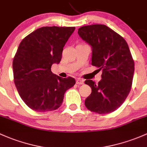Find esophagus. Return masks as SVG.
I'll use <instances>...</instances> for the list:
<instances>
[{
  "mask_svg": "<svg viewBox=\"0 0 147 147\" xmlns=\"http://www.w3.org/2000/svg\"><path fill=\"white\" fill-rule=\"evenodd\" d=\"M83 83H84V81L82 79H80V78H78V79L76 80V84L83 85Z\"/></svg>",
  "mask_w": 147,
  "mask_h": 147,
  "instance_id": "34e87169",
  "label": "esophagus"
}]
</instances>
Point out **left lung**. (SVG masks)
Returning a JSON list of instances; mask_svg holds the SVG:
<instances>
[{"instance_id":"obj_1","label":"left lung","mask_w":147,"mask_h":147,"mask_svg":"<svg viewBox=\"0 0 147 147\" xmlns=\"http://www.w3.org/2000/svg\"><path fill=\"white\" fill-rule=\"evenodd\" d=\"M78 34L92 47V65L102 70V80L97 84L91 80L85 81L92 88L85 105L99 114L111 113L122 105L132 87L135 63L128 45L104 24L83 26Z\"/></svg>"}]
</instances>
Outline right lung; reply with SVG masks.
<instances>
[{
    "mask_svg": "<svg viewBox=\"0 0 147 147\" xmlns=\"http://www.w3.org/2000/svg\"><path fill=\"white\" fill-rule=\"evenodd\" d=\"M76 28L43 26L20 42L12 61L14 82L20 97L34 111H54L64 93L76 83L72 77L61 78L51 71L59 64L63 48Z\"/></svg>",
    "mask_w": 147,
    "mask_h": 147,
    "instance_id": "1",
    "label": "right lung"
}]
</instances>
